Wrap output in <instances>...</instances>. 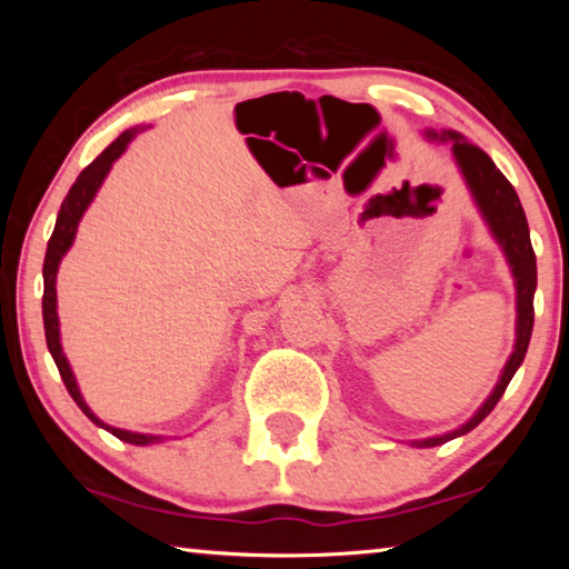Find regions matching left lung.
Here are the masks:
<instances>
[{
    "label": "left lung",
    "mask_w": 569,
    "mask_h": 569,
    "mask_svg": "<svg viewBox=\"0 0 569 569\" xmlns=\"http://www.w3.org/2000/svg\"><path fill=\"white\" fill-rule=\"evenodd\" d=\"M423 134H427L429 140L449 142L451 156H455L457 168L467 182L471 200H475L481 220H485L489 233H492L499 248H502L509 271H512V278H515L517 326H515V349L509 353L502 373H499L497 387L492 389V393H489L487 401L475 411V417L461 423L459 429L447 431V435L409 441L411 447H419V449L439 447L445 445V441L467 435V431H471L477 423L485 421L487 413L497 407V401L502 399L509 381H512L517 369L525 361L529 336H532V323H535V291H537V258L532 250V240H529L527 216L522 210V203H519L512 182L499 172V168L485 150L471 146L461 132L427 130Z\"/></svg>",
    "instance_id": "obj_1"
}]
</instances>
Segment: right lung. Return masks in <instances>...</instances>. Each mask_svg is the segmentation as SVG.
Returning <instances> with one entry per match:
<instances>
[{
    "label": "right lung",
    "instance_id": "1",
    "mask_svg": "<svg viewBox=\"0 0 569 569\" xmlns=\"http://www.w3.org/2000/svg\"><path fill=\"white\" fill-rule=\"evenodd\" d=\"M140 132V128H132V130H124L118 140L110 142L108 148H104L98 158H94L88 168L80 172V178L74 180V186L67 192V198L62 200V208L60 213H57V223L52 230V238L50 243H47V253H44V266H42V278H44V296H42V319H44V336H47V349H50L52 359L57 363V369H60V377L64 381L67 391H70V397L74 399L77 407L84 411V417H88L92 423H98L100 429L110 431L112 437H118L122 441H128V445L134 447H148V445H160L162 435H140V431H128V429H118V427H110V423H104L98 413H94L88 401L82 399V391L77 387V379L72 373V366L67 361V356L62 351V339H60V316H57V271H60V263L62 258L67 256V250L72 248L74 243V236H77V226H80V220L84 216V210L90 208V203L98 196L100 186L108 178V172L112 168V162L118 160L128 146L132 142L134 134Z\"/></svg>",
    "mask_w": 569,
    "mask_h": 569
}]
</instances>
